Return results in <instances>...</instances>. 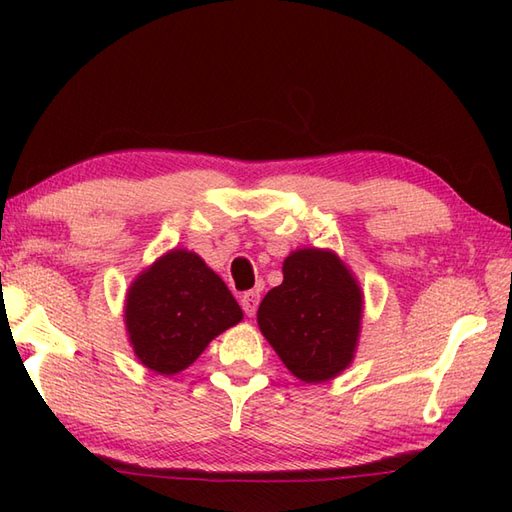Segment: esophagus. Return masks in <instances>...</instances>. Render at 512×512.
Masks as SVG:
<instances>
[{"label": "esophagus", "instance_id": "esophagus-1", "mask_svg": "<svg viewBox=\"0 0 512 512\" xmlns=\"http://www.w3.org/2000/svg\"><path fill=\"white\" fill-rule=\"evenodd\" d=\"M239 303H242L246 317H255L257 306H259V292H255V290L244 292L242 299H239Z\"/></svg>", "mask_w": 512, "mask_h": 512}]
</instances>
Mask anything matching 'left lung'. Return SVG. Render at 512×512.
Returning <instances> with one entry per match:
<instances>
[{
    "mask_svg": "<svg viewBox=\"0 0 512 512\" xmlns=\"http://www.w3.org/2000/svg\"><path fill=\"white\" fill-rule=\"evenodd\" d=\"M363 319V290L341 257L299 248L284 259V281L259 303L257 323L303 383H325L352 363Z\"/></svg>",
    "mask_w": 512,
    "mask_h": 512,
    "instance_id": "obj_1",
    "label": "left lung"
}]
</instances>
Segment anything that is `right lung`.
<instances>
[{"mask_svg":"<svg viewBox=\"0 0 512 512\" xmlns=\"http://www.w3.org/2000/svg\"><path fill=\"white\" fill-rule=\"evenodd\" d=\"M231 290L200 255L173 248L127 290L125 328L138 361L173 376L187 369L217 334L242 321Z\"/></svg>","mask_w":512,"mask_h":512,"instance_id":"1","label":"right lung"}]
</instances>
